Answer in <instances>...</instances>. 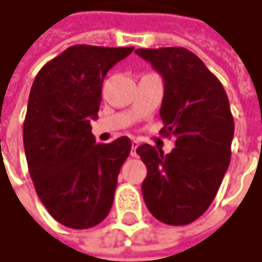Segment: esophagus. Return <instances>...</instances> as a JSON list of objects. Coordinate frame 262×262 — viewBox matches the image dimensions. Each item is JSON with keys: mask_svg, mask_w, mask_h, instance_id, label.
<instances>
[{"mask_svg": "<svg viewBox=\"0 0 262 262\" xmlns=\"http://www.w3.org/2000/svg\"><path fill=\"white\" fill-rule=\"evenodd\" d=\"M139 146V142L137 140H133L131 142V155H136V149Z\"/></svg>", "mask_w": 262, "mask_h": 262, "instance_id": "obj_1", "label": "esophagus"}]
</instances>
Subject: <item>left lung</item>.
Segmentation results:
<instances>
[{
    "label": "left lung",
    "mask_w": 262,
    "mask_h": 262,
    "mask_svg": "<svg viewBox=\"0 0 262 262\" xmlns=\"http://www.w3.org/2000/svg\"><path fill=\"white\" fill-rule=\"evenodd\" d=\"M164 80L161 134L175 137L170 154L137 147L146 164L142 193L150 214L182 226L208 210L231 161L234 117L228 95L191 51L180 47L136 49Z\"/></svg>",
    "instance_id": "8db88e82"
}]
</instances>
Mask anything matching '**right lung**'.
Listing matches in <instances>:
<instances>
[{
  "label": "right lung",
  "mask_w": 262,
  "mask_h": 262,
  "mask_svg": "<svg viewBox=\"0 0 262 262\" xmlns=\"http://www.w3.org/2000/svg\"><path fill=\"white\" fill-rule=\"evenodd\" d=\"M133 49L74 45L48 61L31 85L24 122L30 177L48 213L68 228L96 226L113 205L131 140L96 143L90 120L98 117L107 72Z\"/></svg>",
  "instance_id": "add662e5"
}]
</instances>
